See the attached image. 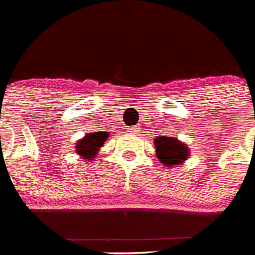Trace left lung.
<instances>
[{"label":"left lung","instance_id":"obj_1","mask_svg":"<svg viewBox=\"0 0 255 255\" xmlns=\"http://www.w3.org/2000/svg\"><path fill=\"white\" fill-rule=\"evenodd\" d=\"M155 152L158 159L164 166H178L180 163L185 162L189 155L188 147L185 143L178 140L175 137H158L154 140Z\"/></svg>","mask_w":255,"mask_h":255}]
</instances>
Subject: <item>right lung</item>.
I'll use <instances>...</instances> for the list:
<instances>
[{
	"mask_svg": "<svg viewBox=\"0 0 255 255\" xmlns=\"http://www.w3.org/2000/svg\"><path fill=\"white\" fill-rule=\"evenodd\" d=\"M109 134L107 131H96V133H87L84 138L76 142V152L85 160H93L97 151L104 146Z\"/></svg>",
	"mask_w": 255,
	"mask_h": 255,
	"instance_id": "add662e5",
	"label": "right lung"
}]
</instances>
